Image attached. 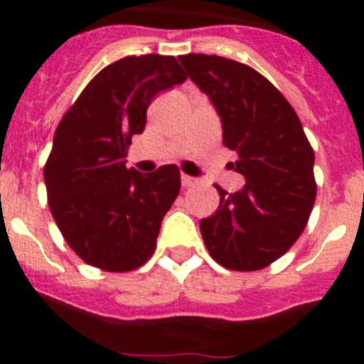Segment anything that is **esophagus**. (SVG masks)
Listing matches in <instances>:
<instances>
[{"label": "esophagus", "instance_id": "34e87169", "mask_svg": "<svg viewBox=\"0 0 364 364\" xmlns=\"http://www.w3.org/2000/svg\"><path fill=\"white\" fill-rule=\"evenodd\" d=\"M197 184V180L193 178V176H188V175H182V186L184 188H191V186Z\"/></svg>", "mask_w": 364, "mask_h": 364}]
</instances>
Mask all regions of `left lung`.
<instances>
[{
    "label": "left lung",
    "mask_w": 364,
    "mask_h": 364,
    "mask_svg": "<svg viewBox=\"0 0 364 364\" xmlns=\"http://www.w3.org/2000/svg\"><path fill=\"white\" fill-rule=\"evenodd\" d=\"M188 76L210 96L222 140L237 153L246 186L228 193L200 220L210 255L235 272H257L281 259L301 237L314 210L315 154L297 112L277 87L250 65L215 54L178 56Z\"/></svg>",
    "instance_id": "left-lung-1"
}]
</instances>
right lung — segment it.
<instances>
[{
    "label": "right lung",
    "mask_w": 364,
    "mask_h": 364,
    "mask_svg": "<svg viewBox=\"0 0 364 364\" xmlns=\"http://www.w3.org/2000/svg\"><path fill=\"white\" fill-rule=\"evenodd\" d=\"M184 82L175 56H125L100 70L58 124L43 167L47 202L65 242L89 266L133 272L154 253L180 171L169 164L140 175L124 159L146 127L151 100Z\"/></svg>",
    "instance_id": "1"
}]
</instances>
